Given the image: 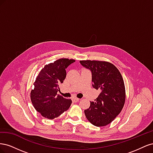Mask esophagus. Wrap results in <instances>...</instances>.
Here are the masks:
<instances>
[{
	"label": "esophagus",
	"instance_id": "1",
	"mask_svg": "<svg viewBox=\"0 0 153 153\" xmlns=\"http://www.w3.org/2000/svg\"><path fill=\"white\" fill-rule=\"evenodd\" d=\"M73 102H75H75H78V101H79V99L75 98L73 99Z\"/></svg>",
	"mask_w": 153,
	"mask_h": 153
}]
</instances>
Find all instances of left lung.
<instances>
[{"label":"left lung","mask_w":153,"mask_h":153,"mask_svg":"<svg viewBox=\"0 0 153 153\" xmlns=\"http://www.w3.org/2000/svg\"><path fill=\"white\" fill-rule=\"evenodd\" d=\"M82 65L92 73V87L101 92L94 102L91 101L84 110L91 123L96 126L110 124L122 110L126 99L123 76L112 63L99 61H80Z\"/></svg>","instance_id":"1"}]
</instances>
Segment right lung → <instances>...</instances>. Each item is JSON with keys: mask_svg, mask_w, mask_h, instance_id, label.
Segmentation results:
<instances>
[{"mask_svg": "<svg viewBox=\"0 0 153 153\" xmlns=\"http://www.w3.org/2000/svg\"><path fill=\"white\" fill-rule=\"evenodd\" d=\"M74 62V59H59L45 65L37 76L30 100L35 109L44 117H57L71 106V100L57 93L66 76V69Z\"/></svg>", "mask_w": 153, "mask_h": 153, "instance_id": "right-lung-1", "label": "right lung"}]
</instances>
